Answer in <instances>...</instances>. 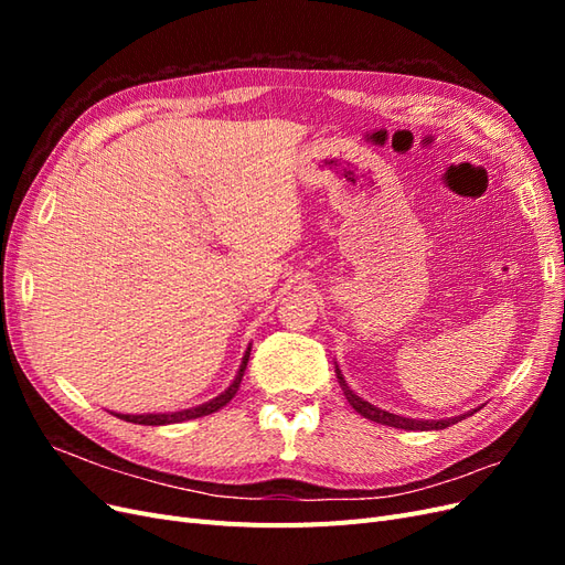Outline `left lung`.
Listing matches in <instances>:
<instances>
[{"instance_id":"obj_1","label":"left lung","mask_w":565,"mask_h":565,"mask_svg":"<svg viewBox=\"0 0 565 565\" xmlns=\"http://www.w3.org/2000/svg\"><path fill=\"white\" fill-rule=\"evenodd\" d=\"M337 380H339V386H341V391H344V396H347V401L353 405V409L355 413H361L365 419H372V422H377V424H384V426H393V429H407V431H429V429H448L450 424H457V422H461L465 417H469V415H473V413H467V415H459V417H450V419H409V417H401V415H393V413H386V409H380V407H374V405H370V403H365L363 398H358L355 393L349 388V384H347V380L341 377V372H339V367H337Z\"/></svg>"}]
</instances>
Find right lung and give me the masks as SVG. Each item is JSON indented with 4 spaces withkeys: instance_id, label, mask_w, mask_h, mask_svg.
Instances as JSON below:
<instances>
[{
    "instance_id": "add662e5",
    "label": "right lung",
    "mask_w": 565,
    "mask_h": 565,
    "mask_svg": "<svg viewBox=\"0 0 565 565\" xmlns=\"http://www.w3.org/2000/svg\"><path fill=\"white\" fill-rule=\"evenodd\" d=\"M247 361H249V351L245 353L243 365H241V370H237L233 384H231L224 393H218V396L212 398L210 403L191 407V409H181V413H172V415H117V417L125 419V422H134V424L160 426V424H174V422H185V419H198V417H204V415H212V413H216V409L224 407V405L235 396L237 388H241V382H243V374H245Z\"/></svg>"
}]
</instances>
